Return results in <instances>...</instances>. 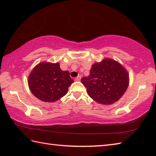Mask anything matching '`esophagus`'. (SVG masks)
<instances>
[{"mask_svg":"<svg viewBox=\"0 0 156 156\" xmlns=\"http://www.w3.org/2000/svg\"><path fill=\"white\" fill-rule=\"evenodd\" d=\"M80 79H81V76H78L76 78H75V80L76 81H80Z\"/></svg>","mask_w":156,"mask_h":156,"instance_id":"obj_1","label":"esophagus"}]
</instances>
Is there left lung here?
I'll list each match as a JSON object with an SVG mask.
<instances>
[{
    "label": "left lung",
    "mask_w": 156,
    "mask_h": 156,
    "mask_svg": "<svg viewBox=\"0 0 156 156\" xmlns=\"http://www.w3.org/2000/svg\"><path fill=\"white\" fill-rule=\"evenodd\" d=\"M81 82L93 100L102 105H111L127 90L129 76L120 64L107 58L92 66L90 74Z\"/></svg>",
    "instance_id": "left-lung-1"
}]
</instances>
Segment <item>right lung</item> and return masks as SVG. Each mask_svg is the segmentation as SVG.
Instances as JSON below:
<instances>
[{
  "label": "right lung",
  "mask_w": 156,
  "mask_h": 156,
  "mask_svg": "<svg viewBox=\"0 0 156 156\" xmlns=\"http://www.w3.org/2000/svg\"><path fill=\"white\" fill-rule=\"evenodd\" d=\"M73 82L69 72L62 71L58 63H40L33 69L28 79L33 94L44 102L59 100L66 94Z\"/></svg>",
  "instance_id": "obj_1"
}]
</instances>
